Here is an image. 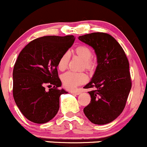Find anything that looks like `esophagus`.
Segmentation results:
<instances>
[{
	"label": "esophagus",
	"instance_id": "obj_1",
	"mask_svg": "<svg viewBox=\"0 0 147 147\" xmlns=\"http://www.w3.org/2000/svg\"><path fill=\"white\" fill-rule=\"evenodd\" d=\"M81 91L79 90V89H77V90H73V91H71L70 93L71 94H75V95H79L80 94H81Z\"/></svg>",
	"mask_w": 147,
	"mask_h": 147
}]
</instances>
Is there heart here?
Returning <instances> with one entry per match:
<instances>
[{"label": "heart", "instance_id": "1", "mask_svg": "<svg viewBox=\"0 0 147 147\" xmlns=\"http://www.w3.org/2000/svg\"><path fill=\"white\" fill-rule=\"evenodd\" d=\"M75 54L83 61L82 68L85 69L88 72H92L96 68L97 61L92 58L93 52L89 47L84 45L77 46L75 49ZM70 59V55L68 52H65L61 55L58 62V67L61 71H65L68 67ZM87 75L84 72H67L61 76V80L63 85L67 89H75V87L83 84L87 82Z\"/></svg>", "mask_w": 147, "mask_h": 147}]
</instances>
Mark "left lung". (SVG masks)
Returning a JSON list of instances; mask_svg holds the SVG:
<instances>
[{
    "label": "left lung",
    "instance_id": "left-lung-1",
    "mask_svg": "<svg viewBox=\"0 0 147 147\" xmlns=\"http://www.w3.org/2000/svg\"><path fill=\"white\" fill-rule=\"evenodd\" d=\"M79 39L93 48L98 63L92 80L84 87L92 89L84 113L94 124H108L125 107L132 87L129 62L121 46L109 34L94 32Z\"/></svg>",
    "mask_w": 147,
    "mask_h": 147
}]
</instances>
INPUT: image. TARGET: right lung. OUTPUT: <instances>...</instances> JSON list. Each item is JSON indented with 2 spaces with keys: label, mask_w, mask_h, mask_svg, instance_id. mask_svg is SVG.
Wrapping results in <instances>:
<instances>
[{
  "label": "right lung",
  "mask_w": 147,
  "mask_h": 147,
  "mask_svg": "<svg viewBox=\"0 0 147 147\" xmlns=\"http://www.w3.org/2000/svg\"><path fill=\"white\" fill-rule=\"evenodd\" d=\"M75 37L45 36L29 42L22 50L13 69L12 94L26 118L38 124L50 121L59 110L62 83L58 62L72 46ZM53 86L48 91L45 86Z\"/></svg>",
  "instance_id": "obj_1"
}]
</instances>
